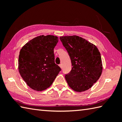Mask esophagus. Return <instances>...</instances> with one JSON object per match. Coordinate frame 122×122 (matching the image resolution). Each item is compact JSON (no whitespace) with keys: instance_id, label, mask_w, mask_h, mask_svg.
I'll return each instance as SVG.
<instances>
[{"instance_id":"esophagus-1","label":"esophagus","mask_w":122,"mask_h":122,"mask_svg":"<svg viewBox=\"0 0 122 122\" xmlns=\"http://www.w3.org/2000/svg\"><path fill=\"white\" fill-rule=\"evenodd\" d=\"M59 66L61 68H62V64H59Z\"/></svg>"}]
</instances>
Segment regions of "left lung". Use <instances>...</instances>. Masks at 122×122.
<instances>
[{"mask_svg":"<svg viewBox=\"0 0 122 122\" xmlns=\"http://www.w3.org/2000/svg\"><path fill=\"white\" fill-rule=\"evenodd\" d=\"M60 39L71 60L72 70L65 76L69 86L78 92L90 89L102 72L99 50L93 43L77 36H62Z\"/></svg>","mask_w":122,"mask_h":122,"instance_id":"left-lung-1","label":"left lung"}]
</instances>
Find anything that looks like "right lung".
Instances as JSON below:
<instances>
[{
	"instance_id": "right-lung-1",
	"label": "right lung",
	"mask_w": 122,
	"mask_h": 122,
	"mask_svg": "<svg viewBox=\"0 0 122 122\" xmlns=\"http://www.w3.org/2000/svg\"><path fill=\"white\" fill-rule=\"evenodd\" d=\"M58 37L40 36L25 44L18 60L19 73L32 89L42 91L50 87L61 68L54 62V48Z\"/></svg>"
}]
</instances>
